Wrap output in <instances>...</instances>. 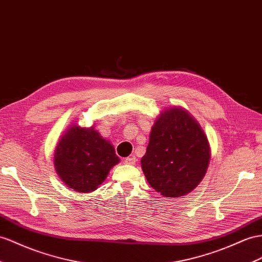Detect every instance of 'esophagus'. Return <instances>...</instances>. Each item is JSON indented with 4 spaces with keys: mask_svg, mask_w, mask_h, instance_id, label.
<instances>
[{
    "mask_svg": "<svg viewBox=\"0 0 262 262\" xmlns=\"http://www.w3.org/2000/svg\"><path fill=\"white\" fill-rule=\"evenodd\" d=\"M137 162V158L135 157V156H132V157H127V158H125V160H124V163L126 164V165H135V163Z\"/></svg>",
    "mask_w": 262,
    "mask_h": 262,
    "instance_id": "1",
    "label": "esophagus"
}]
</instances>
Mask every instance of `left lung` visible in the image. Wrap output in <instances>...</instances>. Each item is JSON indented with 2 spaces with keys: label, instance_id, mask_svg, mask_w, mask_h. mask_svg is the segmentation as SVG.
<instances>
[{
  "label": "left lung",
  "instance_id": "obj_1",
  "mask_svg": "<svg viewBox=\"0 0 262 262\" xmlns=\"http://www.w3.org/2000/svg\"><path fill=\"white\" fill-rule=\"evenodd\" d=\"M210 146L204 129L184 107H168L151 127L142 168L149 185L164 197L188 195L205 177Z\"/></svg>",
  "mask_w": 262,
  "mask_h": 262
}]
</instances>
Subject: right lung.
<instances>
[{
  "instance_id": "obj_1",
  "label": "right lung",
  "mask_w": 262,
  "mask_h": 262,
  "mask_svg": "<svg viewBox=\"0 0 262 262\" xmlns=\"http://www.w3.org/2000/svg\"><path fill=\"white\" fill-rule=\"evenodd\" d=\"M119 160L112 143L94 125L84 128L72 124L54 150L58 177L69 188L84 193L96 190Z\"/></svg>"
}]
</instances>
